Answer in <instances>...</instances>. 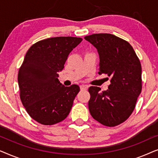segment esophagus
<instances>
[{"label": "esophagus", "instance_id": "34e87169", "mask_svg": "<svg viewBox=\"0 0 158 158\" xmlns=\"http://www.w3.org/2000/svg\"><path fill=\"white\" fill-rule=\"evenodd\" d=\"M80 87H81V90H87V88H88V85H81V86H80Z\"/></svg>", "mask_w": 158, "mask_h": 158}]
</instances>
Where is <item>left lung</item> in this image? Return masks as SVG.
Instances as JSON below:
<instances>
[{"instance_id": "1", "label": "left lung", "mask_w": 158, "mask_h": 158, "mask_svg": "<svg viewBox=\"0 0 158 158\" xmlns=\"http://www.w3.org/2000/svg\"><path fill=\"white\" fill-rule=\"evenodd\" d=\"M97 49L100 62L98 74L111 77L109 89L90 86L88 109L101 124L115 127L128 118L142 90V66L128 42L111 34L85 36Z\"/></svg>"}]
</instances>
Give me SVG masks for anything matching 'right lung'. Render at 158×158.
Wrapping results in <instances>:
<instances>
[{"label": "right lung", "instance_id": "1", "mask_svg": "<svg viewBox=\"0 0 158 158\" xmlns=\"http://www.w3.org/2000/svg\"><path fill=\"white\" fill-rule=\"evenodd\" d=\"M82 40L73 36L48 38L27 51L19 70L18 83L22 104L36 122L53 125L70 113L80 87L75 84L65 87L60 83L58 73Z\"/></svg>", "mask_w": 158, "mask_h": 158}]
</instances>
